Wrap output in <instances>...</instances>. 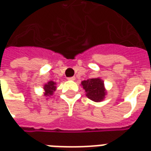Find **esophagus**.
<instances>
[{
  "instance_id": "esophagus-1",
  "label": "esophagus",
  "mask_w": 151,
  "mask_h": 151,
  "mask_svg": "<svg viewBox=\"0 0 151 151\" xmlns=\"http://www.w3.org/2000/svg\"><path fill=\"white\" fill-rule=\"evenodd\" d=\"M68 80H69V81H74V80H75V77H70V78H68Z\"/></svg>"
}]
</instances>
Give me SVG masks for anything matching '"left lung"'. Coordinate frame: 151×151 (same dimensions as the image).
<instances>
[{"label": "left lung", "mask_w": 151, "mask_h": 151, "mask_svg": "<svg viewBox=\"0 0 151 151\" xmlns=\"http://www.w3.org/2000/svg\"><path fill=\"white\" fill-rule=\"evenodd\" d=\"M82 86L85 90L87 98L95 102H101L106 95L104 81L100 78H91L82 82Z\"/></svg>", "instance_id": "8db88e82"}]
</instances>
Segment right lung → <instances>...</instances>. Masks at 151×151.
<instances>
[{
    "label": "right lung",
    "instance_id": "add662e5",
    "mask_svg": "<svg viewBox=\"0 0 151 151\" xmlns=\"http://www.w3.org/2000/svg\"><path fill=\"white\" fill-rule=\"evenodd\" d=\"M56 82L50 81L47 84L43 86V90H44V96L48 97L50 95H53V92L56 91Z\"/></svg>",
    "mask_w": 151,
    "mask_h": 151
}]
</instances>
